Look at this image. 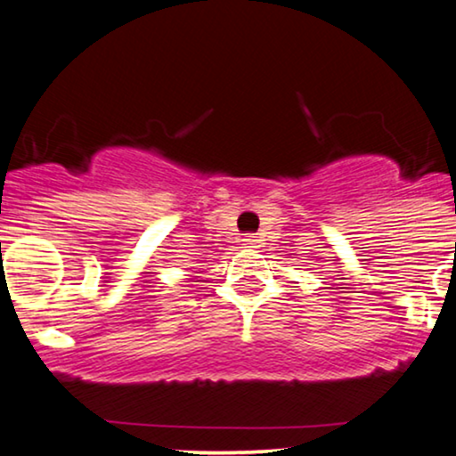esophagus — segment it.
Instances as JSON below:
<instances>
[{"instance_id": "1", "label": "esophagus", "mask_w": 456, "mask_h": 456, "mask_svg": "<svg viewBox=\"0 0 456 456\" xmlns=\"http://www.w3.org/2000/svg\"><path fill=\"white\" fill-rule=\"evenodd\" d=\"M242 242H244V248H259V235H255V233H246L244 238H242Z\"/></svg>"}]
</instances>
